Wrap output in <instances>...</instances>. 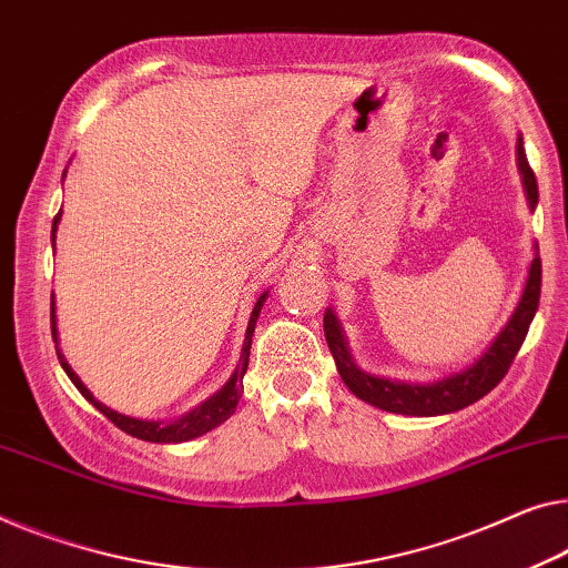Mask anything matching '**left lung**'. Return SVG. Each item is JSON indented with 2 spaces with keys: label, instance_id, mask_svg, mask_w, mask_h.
<instances>
[{
  "label": "left lung",
  "instance_id": "left-lung-1",
  "mask_svg": "<svg viewBox=\"0 0 568 568\" xmlns=\"http://www.w3.org/2000/svg\"><path fill=\"white\" fill-rule=\"evenodd\" d=\"M515 155H518V173L523 181V191H526L528 209L536 211L538 183L528 165L526 148H523V134H518V142H515ZM532 250H536V255L530 260L520 301L510 313V318H507V324L500 328V334L489 342L487 349L481 352L469 367L452 372V375L446 377H438L434 383H405V379L379 377L359 369L357 362L352 357L349 342H346V334L342 324H338L336 313L332 308H326L324 313L326 344L328 349H332V357L336 362V369L338 375H342L344 385L349 387L359 400L375 405L379 410L400 413V416H418V418L446 416V413H456L467 408L471 403H477L479 397H485L507 375V369H510L520 344L526 342L530 321L538 311V298H540L538 244H532Z\"/></svg>",
  "mask_w": 568,
  "mask_h": 568
}]
</instances>
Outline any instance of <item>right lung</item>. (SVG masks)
<instances>
[{
    "label": "right lung",
    "instance_id": "obj_1",
    "mask_svg": "<svg viewBox=\"0 0 568 568\" xmlns=\"http://www.w3.org/2000/svg\"><path fill=\"white\" fill-rule=\"evenodd\" d=\"M63 178H65V171H63ZM58 224H61V214H58L53 219V230H50V242H53L55 247V232H58ZM267 293L265 291L257 298L255 308H252L250 313V324H247V332H244V344H242V354H240V365L234 367L232 377L226 379V383L222 385V390H216L211 397H206V400L199 403L196 408L185 413V416L181 418H173V420H145V418H132V416H124V413H116L112 408H106L104 403H99L94 395H91V390L87 385L81 383V377L75 375V372L71 369V365H68L65 357L61 354V349H58V326H55V301H50V328H53V342H55V349H58V362H61V367L65 369V375L71 377V383L79 387V393L87 397V400L94 405L97 410L104 413V416L114 423L116 428H122L124 434H130L134 438H142V442H150V444H183V442H191V438H199L203 434H209L211 428L222 426V423L232 416V413L236 410V403H240L242 397V379H244V372H247V365H250V346H252V334H255V324L260 318V311L262 306H265L267 301Z\"/></svg>",
    "mask_w": 568,
    "mask_h": 568
}]
</instances>
